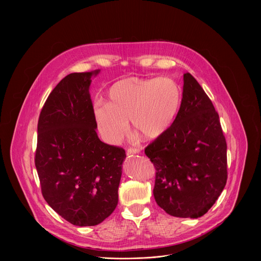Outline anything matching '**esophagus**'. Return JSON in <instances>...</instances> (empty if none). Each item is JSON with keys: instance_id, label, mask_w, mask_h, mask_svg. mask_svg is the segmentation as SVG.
<instances>
[{"instance_id": "34e87169", "label": "esophagus", "mask_w": 261, "mask_h": 261, "mask_svg": "<svg viewBox=\"0 0 261 261\" xmlns=\"http://www.w3.org/2000/svg\"><path fill=\"white\" fill-rule=\"evenodd\" d=\"M139 150L138 148H133V147H130L127 150V155H135V154H139Z\"/></svg>"}]
</instances>
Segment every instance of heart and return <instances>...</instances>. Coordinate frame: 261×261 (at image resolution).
I'll return each instance as SVG.
<instances>
[{"mask_svg":"<svg viewBox=\"0 0 261 261\" xmlns=\"http://www.w3.org/2000/svg\"><path fill=\"white\" fill-rule=\"evenodd\" d=\"M182 101V90L172 77H127L110 87L108 102L97 101L94 116L105 139L122 140L132 127L146 139L164 135L174 123Z\"/></svg>","mask_w":261,"mask_h":261,"instance_id":"obj_1","label":"heart"}]
</instances>
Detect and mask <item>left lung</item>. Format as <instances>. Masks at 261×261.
<instances>
[{
    "label": "left lung",
    "mask_w": 261,
    "mask_h": 261,
    "mask_svg": "<svg viewBox=\"0 0 261 261\" xmlns=\"http://www.w3.org/2000/svg\"><path fill=\"white\" fill-rule=\"evenodd\" d=\"M144 153L156 167L155 200L173 217L203 216L224 189L226 140L212 101L190 73L184 74L174 123Z\"/></svg>",
    "instance_id": "left-lung-1"
}]
</instances>
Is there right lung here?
Here are the masks:
<instances>
[{
	"label": "right lung",
	"instance_id": "1",
	"mask_svg": "<svg viewBox=\"0 0 261 261\" xmlns=\"http://www.w3.org/2000/svg\"><path fill=\"white\" fill-rule=\"evenodd\" d=\"M100 70L71 73L49 94L38 121L35 165L50 207L76 226H95L117 207L122 147L102 142L90 97Z\"/></svg>",
	"mask_w": 261,
	"mask_h": 261
}]
</instances>
